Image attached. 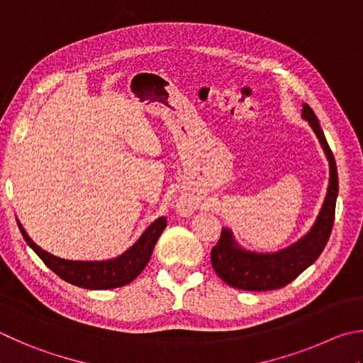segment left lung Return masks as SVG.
Wrapping results in <instances>:
<instances>
[{"instance_id": "obj_1", "label": "left lung", "mask_w": 363, "mask_h": 363, "mask_svg": "<svg viewBox=\"0 0 363 363\" xmlns=\"http://www.w3.org/2000/svg\"><path fill=\"white\" fill-rule=\"evenodd\" d=\"M301 117L311 125L315 136L319 138L322 149L330 163V184H328L327 196L320 214L314 227L305 238H301L294 246L282 249L274 254L249 252L236 246L232 233L227 228L222 230L220 238L211 250V263L214 272L228 286L241 291H274L292 282L296 276L318 260L330 238L335 204L338 195V171L335 157L322 131L314 111L305 103Z\"/></svg>"}]
</instances>
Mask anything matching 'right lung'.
<instances>
[{
	"instance_id": "right-lung-1",
	"label": "right lung",
	"mask_w": 363,
	"mask_h": 363,
	"mask_svg": "<svg viewBox=\"0 0 363 363\" xmlns=\"http://www.w3.org/2000/svg\"><path fill=\"white\" fill-rule=\"evenodd\" d=\"M18 228L23 235L28 246L35 250L39 259L48 265L52 272L60 276L63 281L72 286L91 289V291H103V289H114L130 284L144 268L152 255L155 242L167 227V217H160L150 223L146 232L131 246L127 252L109 260H68L48 252L35 245L31 238L17 220Z\"/></svg>"
}]
</instances>
